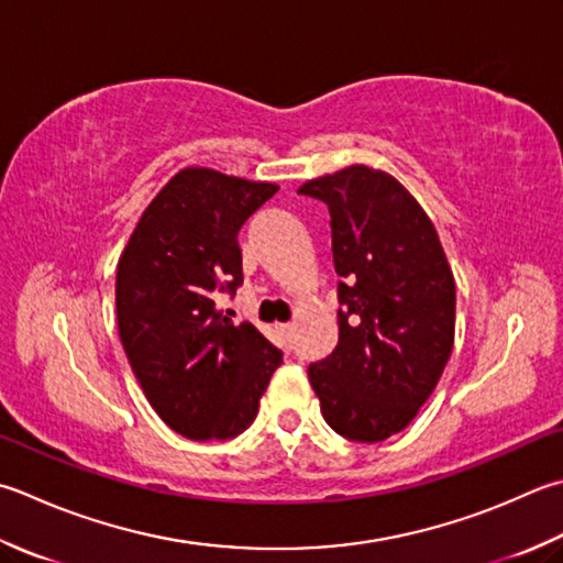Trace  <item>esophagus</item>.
I'll return each instance as SVG.
<instances>
[{
	"label": "esophagus",
	"instance_id": "obj_1",
	"mask_svg": "<svg viewBox=\"0 0 563 563\" xmlns=\"http://www.w3.org/2000/svg\"><path fill=\"white\" fill-rule=\"evenodd\" d=\"M275 332H278L283 346L292 349V344H295V324H278V327H275Z\"/></svg>",
	"mask_w": 563,
	"mask_h": 563
}]
</instances>
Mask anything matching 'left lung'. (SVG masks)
Here are the masks:
<instances>
[{
  "instance_id": "obj_1",
  "label": "left lung",
  "mask_w": 563,
  "mask_h": 563,
  "mask_svg": "<svg viewBox=\"0 0 563 563\" xmlns=\"http://www.w3.org/2000/svg\"><path fill=\"white\" fill-rule=\"evenodd\" d=\"M300 195L332 217L339 344L307 376L327 424L376 444L415 420L454 346L456 285L437 229L405 187L351 165Z\"/></svg>"
}]
</instances>
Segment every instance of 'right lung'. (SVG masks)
Here are the masks:
<instances>
[{"label": "right lung", "mask_w": 563, "mask_h": 563, "mask_svg": "<svg viewBox=\"0 0 563 563\" xmlns=\"http://www.w3.org/2000/svg\"><path fill=\"white\" fill-rule=\"evenodd\" d=\"M278 185L185 168L163 187L117 268V322L143 393L173 432L231 439L256 420L283 351L251 322L234 324L217 292L244 283L239 231Z\"/></svg>", "instance_id": "right-lung-1"}]
</instances>
